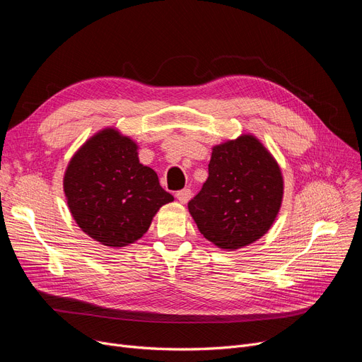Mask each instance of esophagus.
I'll use <instances>...</instances> for the list:
<instances>
[{"instance_id":"1","label":"esophagus","mask_w":362,"mask_h":362,"mask_svg":"<svg viewBox=\"0 0 362 362\" xmlns=\"http://www.w3.org/2000/svg\"><path fill=\"white\" fill-rule=\"evenodd\" d=\"M176 198H177L179 202L186 204L189 199L192 198V191H191V189H182V191H179V192L176 194Z\"/></svg>"}]
</instances>
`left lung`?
<instances>
[{"mask_svg":"<svg viewBox=\"0 0 362 362\" xmlns=\"http://www.w3.org/2000/svg\"><path fill=\"white\" fill-rule=\"evenodd\" d=\"M281 170L259 139L240 135L213 146L208 179L187 208L217 248H245L270 230L281 206Z\"/></svg>","mask_w":362,"mask_h":362,"instance_id":"obj_1","label":"left lung"}]
</instances>
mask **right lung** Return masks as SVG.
<instances>
[{
  "mask_svg": "<svg viewBox=\"0 0 362 362\" xmlns=\"http://www.w3.org/2000/svg\"><path fill=\"white\" fill-rule=\"evenodd\" d=\"M63 186L74 221L111 248L141 239L160 208L175 199L156 171L139 163L138 144L114 127L95 133L74 152Z\"/></svg>",
  "mask_w": 362,
  "mask_h": 362,
  "instance_id": "1",
  "label": "right lung"
}]
</instances>
